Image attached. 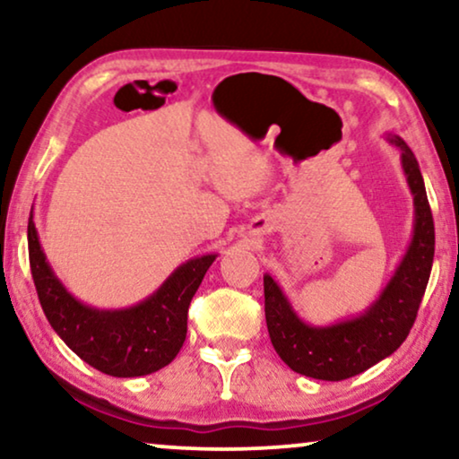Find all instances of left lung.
Returning <instances> with one entry per match:
<instances>
[{"label":"left lung","mask_w":459,"mask_h":459,"mask_svg":"<svg viewBox=\"0 0 459 459\" xmlns=\"http://www.w3.org/2000/svg\"><path fill=\"white\" fill-rule=\"evenodd\" d=\"M401 150V169L413 196V231L405 255L378 297L357 316L328 325L307 324L272 275H263L269 338L281 361L316 380H344L393 355L410 334L435 256V223L422 173L403 137L386 134Z\"/></svg>","instance_id":"obj_1"}]
</instances>
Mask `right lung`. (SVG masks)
Instances as JSON below:
<instances>
[{"instance_id":"1","label":"right lung","mask_w":459,"mask_h":459,"mask_svg":"<svg viewBox=\"0 0 459 459\" xmlns=\"http://www.w3.org/2000/svg\"><path fill=\"white\" fill-rule=\"evenodd\" d=\"M29 261L41 309L56 334L85 363L115 378L159 372L178 357L187 334V307L217 253L181 263L156 290L123 309H98L68 292L39 242L33 209Z\"/></svg>"}]
</instances>
